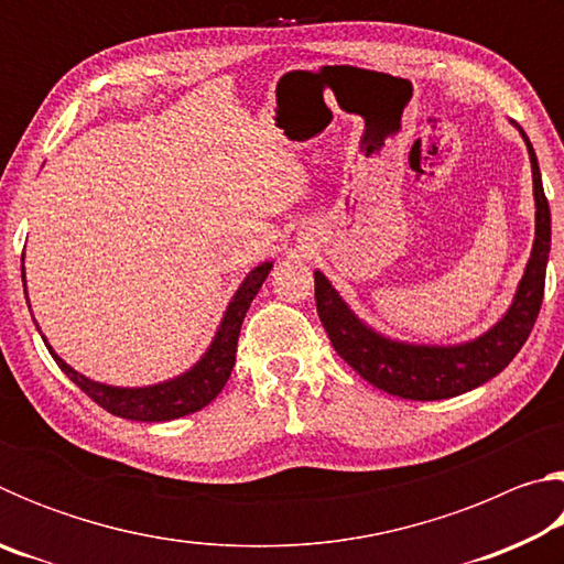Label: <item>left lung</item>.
Here are the masks:
<instances>
[{
	"label": "left lung",
	"instance_id": "8db88e82",
	"mask_svg": "<svg viewBox=\"0 0 564 564\" xmlns=\"http://www.w3.org/2000/svg\"><path fill=\"white\" fill-rule=\"evenodd\" d=\"M518 131L528 144L532 164L534 241L512 303L502 313V318L480 336L453 343V346H427V343H408L383 336L350 311V305L333 289L326 275L313 271L318 318L328 333L330 346L360 378L390 395L405 400H443L488 383L518 356L538 321L550 259V206L545 188H542L538 156H534L528 133L520 127Z\"/></svg>",
	"mask_w": 564,
	"mask_h": 564
}]
</instances>
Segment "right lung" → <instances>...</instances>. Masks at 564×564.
<instances>
[{"label": "right lung", "mask_w": 564, "mask_h": 564, "mask_svg": "<svg viewBox=\"0 0 564 564\" xmlns=\"http://www.w3.org/2000/svg\"><path fill=\"white\" fill-rule=\"evenodd\" d=\"M271 269H273V261H263L246 275L241 285L236 289L234 299L228 301L224 318L216 328V336L212 340V346L206 348L204 356L198 358L186 373L161 380V383L141 386V388H121V386L99 383V380L82 376L79 370H74L69 362L56 356L54 348L42 336L44 346L50 348L52 358L56 360V366L64 370V376L69 378L72 383L79 386L84 393L94 400V403H99L104 410H109L111 415L139 420V423H161V420H176V417L191 415L196 413V410L206 408L224 390L226 380L236 366L238 333H241L246 311L263 285L265 275L271 273ZM22 281L26 291L24 265H22ZM36 330H40V326H36Z\"/></svg>", "instance_id": "right-lung-1"}]
</instances>
